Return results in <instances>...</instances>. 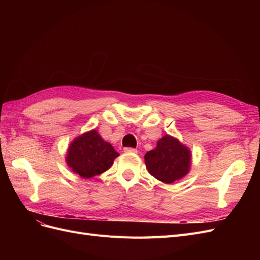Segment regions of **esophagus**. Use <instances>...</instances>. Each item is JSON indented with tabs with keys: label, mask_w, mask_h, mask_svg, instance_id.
<instances>
[{
	"label": "esophagus",
	"mask_w": 260,
	"mask_h": 260,
	"mask_svg": "<svg viewBox=\"0 0 260 260\" xmlns=\"http://www.w3.org/2000/svg\"><path fill=\"white\" fill-rule=\"evenodd\" d=\"M123 152L125 153H137V148H133V147H124L123 148Z\"/></svg>",
	"instance_id": "1"
}]
</instances>
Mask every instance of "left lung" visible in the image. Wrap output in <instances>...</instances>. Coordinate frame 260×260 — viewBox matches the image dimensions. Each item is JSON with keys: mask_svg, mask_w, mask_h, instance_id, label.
<instances>
[{"mask_svg": "<svg viewBox=\"0 0 260 260\" xmlns=\"http://www.w3.org/2000/svg\"><path fill=\"white\" fill-rule=\"evenodd\" d=\"M144 158L149 174L169 184L187 174L191 165V152L177 139L165 136L157 142L155 149L145 154Z\"/></svg>", "mask_w": 260, "mask_h": 260, "instance_id": "left-lung-1", "label": "left lung"}]
</instances>
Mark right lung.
<instances>
[{
	"instance_id": "obj_1",
	"label": "right lung",
	"mask_w": 260,
	"mask_h": 260,
	"mask_svg": "<svg viewBox=\"0 0 260 260\" xmlns=\"http://www.w3.org/2000/svg\"><path fill=\"white\" fill-rule=\"evenodd\" d=\"M119 156L112 144L100 137L95 130L78 137L70 144L66 157L68 166L82 178H92L112 167Z\"/></svg>"
}]
</instances>
